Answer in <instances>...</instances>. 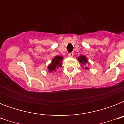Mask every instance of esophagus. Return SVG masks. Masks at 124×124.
I'll return each mask as SVG.
<instances>
[{
    "label": "esophagus",
    "instance_id": "34e87169",
    "mask_svg": "<svg viewBox=\"0 0 124 124\" xmlns=\"http://www.w3.org/2000/svg\"><path fill=\"white\" fill-rule=\"evenodd\" d=\"M73 54L74 53L73 52L70 53H68V56H70V57H73Z\"/></svg>",
    "mask_w": 124,
    "mask_h": 124
}]
</instances>
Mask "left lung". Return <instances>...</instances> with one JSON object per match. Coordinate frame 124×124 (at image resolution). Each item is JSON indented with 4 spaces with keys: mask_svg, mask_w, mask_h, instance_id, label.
I'll list each match as a JSON object with an SVG mask.
<instances>
[{
    "mask_svg": "<svg viewBox=\"0 0 124 124\" xmlns=\"http://www.w3.org/2000/svg\"><path fill=\"white\" fill-rule=\"evenodd\" d=\"M78 60L80 62V63L82 64H84V65H85V64H89L88 63V60H87V58L86 56H84V55H81V56H79L78 57ZM84 69H89L87 67H85Z\"/></svg>",
    "mask_w": 124,
    "mask_h": 124,
    "instance_id": "1",
    "label": "left lung"
}]
</instances>
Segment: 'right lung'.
Here are the masks:
<instances>
[{"label": "right lung", "instance_id": "right-lung-1", "mask_svg": "<svg viewBox=\"0 0 124 124\" xmlns=\"http://www.w3.org/2000/svg\"><path fill=\"white\" fill-rule=\"evenodd\" d=\"M63 57L62 56H54V58H53L52 62L49 65L48 69L49 71L53 72V71H55L56 69L59 68H61L62 66V61Z\"/></svg>", "mask_w": 124, "mask_h": 124}]
</instances>
